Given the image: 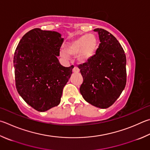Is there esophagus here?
I'll return each instance as SVG.
<instances>
[{"mask_svg": "<svg viewBox=\"0 0 150 150\" xmlns=\"http://www.w3.org/2000/svg\"><path fill=\"white\" fill-rule=\"evenodd\" d=\"M79 71H80L79 69V68L76 66L73 67V72L74 73H78L79 72Z\"/></svg>", "mask_w": 150, "mask_h": 150, "instance_id": "esophagus-1", "label": "esophagus"}]
</instances>
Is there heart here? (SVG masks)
<instances>
[{
  "label": "heart",
  "instance_id": "1",
  "mask_svg": "<svg viewBox=\"0 0 150 150\" xmlns=\"http://www.w3.org/2000/svg\"><path fill=\"white\" fill-rule=\"evenodd\" d=\"M98 45V42L94 35H84L68 42L64 50H61L60 55L64 59L77 55L79 62L85 63L94 55Z\"/></svg>",
  "mask_w": 150,
  "mask_h": 150
}]
</instances>
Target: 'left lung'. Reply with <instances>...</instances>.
Returning a JSON list of instances; mask_svg holds the SVG:
<instances>
[{
  "mask_svg": "<svg viewBox=\"0 0 150 150\" xmlns=\"http://www.w3.org/2000/svg\"><path fill=\"white\" fill-rule=\"evenodd\" d=\"M99 35L98 48L89 60L79 66L83 77L80 92L95 107L105 109L120 96L127 82L126 56L116 38L106 30H94Z\"/></svg>",
  "mask_w": 150,
  "mask_h": 150,
  "instance_id": "8db88e82",
  "label": "left lung"
}]
</instances>
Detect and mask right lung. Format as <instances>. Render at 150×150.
I'll return each mask as SVG.
<instances>
[{"label": "right lung", "instance_id": "1", "mask_svg": "<svg viewBox=\"0 0 150 150\" xmlns=\"http://www.w3.org/2000/svg\"><path fill=\"white\" fill-rule=\"evenodd\" d=\"M64 42L60 33L31 30L23 35L13 56L16 86L27 103L40 112L58 105L73 66H62L58 59Z\"/></svg>", "mask_w": 150, "mask_h": 150}]
</instances>
